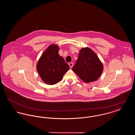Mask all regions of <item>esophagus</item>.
Instances as JSON below:
<instances>
[{
    "instance_id": "esophagus-1",
    "label": "esophagus",
    "mask_w": 135,
    "mask_h": 135,
    "mask_svg": "<svg viewBox=\"0 0 135 135\" xmlns=\"http://www.w3.org/2000/svg\"><path fill=\"white\" fill-rule=\"evenodd\" d=\"M69 66H70V68H72V67H73V63H72V62H70V63H69Z\"/></svg>"
}]
</instances>
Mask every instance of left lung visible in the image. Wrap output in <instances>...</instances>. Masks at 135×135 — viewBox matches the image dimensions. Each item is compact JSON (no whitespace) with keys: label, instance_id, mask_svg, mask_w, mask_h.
<instances>
[{"label":"left lung","instance_id":"1","mask_svg":"<svg viewBox=\"0 0 135 135\" xmlns=\"http://www.w3.org/2000/svg\"><path fill=\"white\" fill-rule=\"evenodd\" d=\"M103 65L96 54L89 47L80 51L76 63L72 68L78 77L85 83L96 81L102 75Z\"/></svg>","mask_w":135,"mask_h":135}]
</instances>
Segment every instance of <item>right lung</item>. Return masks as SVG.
<instances>
[{
  "label": "right lung",
  "mask_w": 135,
  "mask_h": 135,
  "mask_svg": "<svg viewBox=\"0 0 135 135\" xmlns=\"http://www.w3.org/2000/svg\"><path fill=\"white\" fill-rule=\"evenodd\" d=\"M58 45L51 44L42 53L36 65L40 77L45 84L53 85L60 82L69 69L63 57L58 53Z\"/></svg>",
  "instance_id": "right-lung-1"
}]
</instances>
